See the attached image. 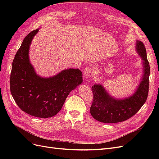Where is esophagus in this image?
<instances>
[{"label": "esophagus", "instance_id": "1", "mask_svg": "<svg viewBox=\"0 0 159 159\" xmlns=\"http://www.w3.org/2000/svg\"><path fill=\"white\" fill-rule=\"evenodd\" d=\"M84 76H85L86 78H89V77H91L93 76V70L92 68H86L85 70H84Z\"/></svg>", "mask_w": 159, "mask_h": 159}]
</instances>
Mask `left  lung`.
Here are the masks:
<instances>
[{"instance_id":"obj_1","label":"left lung","mask_w":159,"mask_h":159,"mask_svg":"<svg viewBox=\"0 0 159 159\" xmlns=\"http://www.w3.org/2000/svg\"><path fill=\"white\" fill-rule=\"evenodd\" d=\"M135 48L143 60V70L140 83L133 94L123 99H117L109 95L102 84H97L91 87L93 101L90 113L97 121L105 123L124 121L137 113L145 103L148 93L150 66L143 43L137 40Z\"/></svg>"}]
</instances>
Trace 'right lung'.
I'll list each match as a JSON object with an SVG mask.
<instances>
[{
	"label": "right lung",
	"instance_id": "1",
	"mask_svg": "<svg viewBox=\"0 0 159 159\" xmlns=\"http://www.w3.org/2000/svg\"><path fill=\"white\" fill-rule=\"evenodd\" d=\"M38 32L36 29L28 34L14 57L11 92L23 111L34 117L48 118L60 111L71 91L82 84V72L68 68L49 78L38 75L29 59L30 46Z\"/></svg>",
	"mask_w": 159,
	"mask_h": 159
}]
</instances>
